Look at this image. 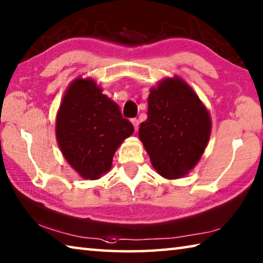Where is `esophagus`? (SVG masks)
I'll return each instance as SVG.
<instances>
[{"label": "esophagus", "mask_w": 263, "mask_h": 263, "mask_svg": "<svg viewBox=\"0 0 263 263\" xmlns=\"http://www.w3.org/2000/svg\"><path fill=\"white\" fill-rule=\"evenodd\" d=\"M131 122H132L133 126H135L136 130H138V126H139V121H138L137 118H132V119H131Z\"/></svg>", "instance_id": "34e87169"}]
</instances>
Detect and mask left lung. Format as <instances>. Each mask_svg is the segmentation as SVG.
<instances>
[{
	"mask_svg": "<svg viewBox=\"0 0 263 263\" xmlns=\"http://www.w3.org/2000/svg\"><path fill=\"white\" fill-rule=\"evenodd\" d=\"M147 119L139 138L152 164L165 178L193 169L211 136V117L198 95L179 78H168L151 90Z\"/></svg>",
	"mask_w": 263,
	"mask_h": 263,
	"instance_id": "obj_1",
	"label": "left lung"
}]
</instances>
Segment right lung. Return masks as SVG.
Instances as JSON below:
<instances>
[{
  "label": "right lung",
  "mask_w": 263,
  "mask_h": 263,
  "mask_svg": "<svg viewBox=\"0 0 263 263\" xmlns=\"http://www.w3.org/2000/svg\"><path fill=\"white\" fill-rule=\"evenodd\" d=\"M133 131L94 80L78 78L70 85L57 114L56 137L66 161L83 178L106 174L117 147Z\"/></svg>",
  "instance_id": "obj_1"
}]
</instances>
